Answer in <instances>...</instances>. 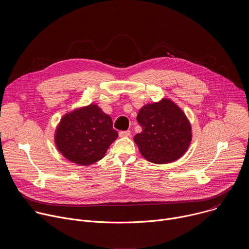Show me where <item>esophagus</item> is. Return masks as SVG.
Listing matches in <instances>:
<instances>
[{
	"label": "esophagus",
	"instance_id": "esophagus-1",
	"mask_svg": "<svg viewBox=\"0 0 249 249\" xmlns=\"http://www.w3.org/2000/svg\"><path fill=\"white\" fill-rule=\"evenodd\" d=\"M130 131L129 130H127V131H120L119 132V136L120 137H128V136H130Z\"/></svg>",
	"mask_w": 249,
	"mask_h": 249
}]
</instances>
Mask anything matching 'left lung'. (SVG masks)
Masks as SVG:
<instances>
[{"instance_id":"1","label":"left lung","mask_w":249,"mask_h":249,"mask_svg":"<svg viewBox=\"0 0 249 249\" xmlns=\"http://www.w3.org/2000/svg\"><path fill=\"white\" fill-rule=\"evenodd\" d=\"M142 132L134 137L141 154L161 164L179 159L188 149L191 126L182 110L169 99L143 106L137 115Z\"/></svg>"}]
</instances>
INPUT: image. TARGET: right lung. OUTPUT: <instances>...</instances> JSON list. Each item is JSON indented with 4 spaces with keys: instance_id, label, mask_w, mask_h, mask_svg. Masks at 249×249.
Returning a JSON list of instances; mask_svg holds the SVG:
<instances>
[{
    "instance_id": "add662e5",
    "label": "right lung",
    "mask_w": 249,
    "mask_h": 249,
    "mask_svg": "<svg viewBox=\"0 0 249 249\" xmlns=\"http://www.w3.org/2000/svg\"><path fill=\"white\" fill-rule=\"evenodd\" d=\"M117 137L111 117L97 105L90 104L62 118L55 143L67 160L89 165L101 160Z\"/></svg>"
}]
</instances>
